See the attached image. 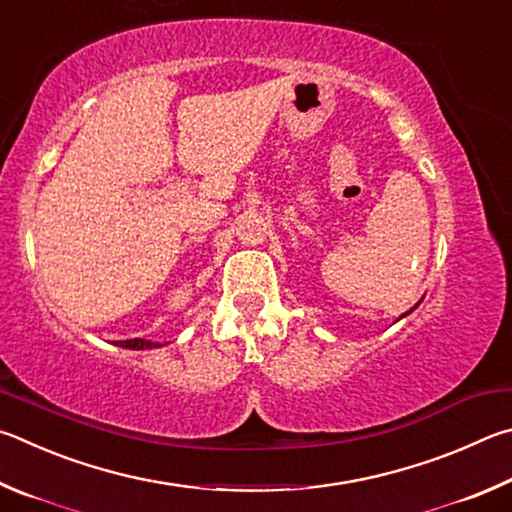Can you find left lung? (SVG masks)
Here are the masks:
<instances>
[{"mask_svg": "<svg viewBox=\"0 0 512 512\" xmlns=\"http://www.w3.org/2000/svg\"><path fill=\"white\" fill-rule=\"evenodd\" d=\"M414 308H416V306H414ZM414 308H411V310H414ZM411 310H409V312H411Z\"/></svg>", "mask_w": 512, "mask_h": 512, "instance_id": "obj_1", "label": "left lung"}]
</instances>
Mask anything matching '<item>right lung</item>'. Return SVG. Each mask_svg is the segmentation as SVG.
I'll list each match as a JSON object with an SVG mask.
<instances>
[{"instance_id":"1","label":"right lung","mask_w":512,"mask_h":512,"mask_svg":"<svg viewBox=\"0 0 512 512\" xmlns=\"http://www.w3.org/2000/svg\"><path fill=\"white\" fill-rule=\"evenodd\" d=\"M123 348H132V351H141V348H157L159 344L146 342V339H125V342H116Z\"/></svg>"}]
</instances>
